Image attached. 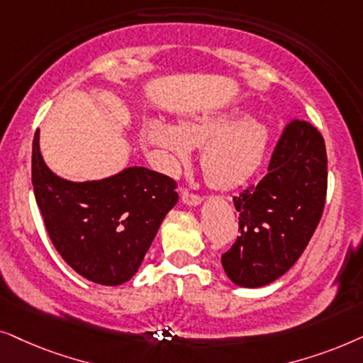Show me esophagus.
Returning <instances> with one entry per match:
<instances>
[{"label":"esophagus","mask_w":363,"mask_h":363,"mask_svg":"<svg viewBox=\"0 0 363 363\" xmlns=\"http://www.w3.org/2000/svg\"><path fill=\"white\" fill-rule=\"evenodd\" d=\"M181 199L187 206H199L202 202V197L199 194H194V192H191L189 189H182L181 191Z\"/></svg>","instance_id":"34e87169"}]
</instances>
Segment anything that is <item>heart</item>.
Wrapping results in <instances>:
<instances>
[{"label": "heart", "instance_id": "b5f03b06", "mask_svg": "<svg viewBox=\"0 0 363 363\" xmlns=\"http://www.w3.org/2000/svg\"><path fill=\"white\" fill-rule=\"evenodd\" d=\"M143 139L157 151L166 172H176L191 159V147H204L202 169L207 181L219 189H230L257 171L267 147L269 131L255 119L242 121L238 113L199 116L171 125L149 119Z\"/></svg>", "mask_w": 363, "mask_h": 363}]
</instances>
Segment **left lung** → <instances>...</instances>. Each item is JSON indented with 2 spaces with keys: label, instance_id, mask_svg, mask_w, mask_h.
Returning <instances> with one entry per match:
<instances>
[{
  "label": "left lung",
  "instance_id": "left-lung-1",
  "mask_svg": "<svg viewBox=\"0 0 363 363\" xmlns=\"http://www.w3.org/2000/svg\"><path fill=\"white\" fill-rule=\"evenodd\" d=\"M257 186L234 196L240 234L222 267L240 287H262L284 275L306 250L327 196V152L311 123L292 119L275 144Z\"/></svg>",
  "mask_w": 363,
  "mask_h": 363
}]
</instances>
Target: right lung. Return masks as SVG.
Listing matches in <instances>:
<instances>
[{"mask_svg":"<svg viewBox=\"0 0 363 363\" xmlns=\"http://www.w3.org/2000/svg\"><path fill=\"white\" fill-rule=\"evenodd\" d=\"M31 179L52 245L69 267L101 286H121L138 272L179 199L174 179L146 167L89 182L57 177L40 152V131Z\"/></svg>","mask_w":363,"mask_h":363,"instance_id":"add662e5","label":"right lung"}]
</instances>
